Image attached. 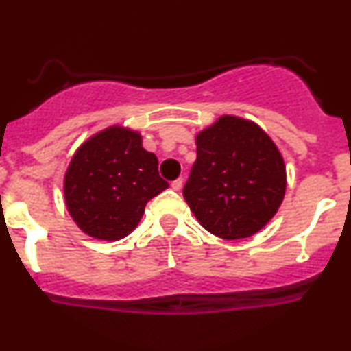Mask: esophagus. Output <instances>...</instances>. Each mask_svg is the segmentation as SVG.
Here are the masks:
<instances>
[{
	"label": "esophagus",
	"instance_id": "1",
	"mask_svg": "<svg viewBox=\"0 0 351 351\" xmlns=\"http://www.w3.org/2000/svg\"><path fill=\"white\" fill-rule=\"evenodd\" d=\"M171 188L175 189V191H180V189L183 188V178H178V180L171 181Z\"/></svg>",
	"mask_w": 351,
	"mask_h": 351
}]
</instances>
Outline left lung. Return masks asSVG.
Returning a JSON list of instances; mask_svg holds the SVG:
<instances>
[{"mask_svg":"<svg viewBox=\"0 0 351 351\" xmlns=\"http://www.w3.org/2000/svg\"><path fill=\"white\" fill-rule=\"evenodd\" d=\"M196 155L183 196L201 226L228 241L259 232L287 186L271 136L251 120L223 115L196 135Z\"/></svg>","mask_w":351,"mask_h":351,"instance_id":"1","label":"left lung"}]
</instances>
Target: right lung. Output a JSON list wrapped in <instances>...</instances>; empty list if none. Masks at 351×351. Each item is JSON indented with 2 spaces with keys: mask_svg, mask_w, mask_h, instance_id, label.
Wrapping results in <instances>:
<instances>
[{
  "mask_svg": "<svg viewBox=\"0 0 351 351\" xmlns=\"http://www.w3.org/2000/svg\"><path fill=\"white\" fill-rule=\"evenodd\" d=\"M168 188L158 158L142 147V135L114 125L86 140L64 176V198L87 236L119 241L138 226L145 206Z\"/></svg>",
  "mask_w": 351,
  "mask_h": 351,
  "instance_id": "add662e5",
  "label": "right lung"
}]
</instances>
